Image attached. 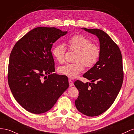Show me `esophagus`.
I'll return each mask as SVG.
<instances>
[{
  "label": "esophagus",
  "mask_w": 134,
  "mask_h": 134,
  "mask_svg": "<svg viewBox=\"0 0 134 134\" xmlns=\"http://www.w3.org/2000/svg\"><path fill=\"white\" fill-rule=\"evenodd\" d=\"M68 81H69V85H70V86L71 87L72 86L74 85V82L72 81V80L71 79H69L68 80Z\"/></svg>",
  "instance_id": "34e87169"
}]
</instances>
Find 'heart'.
<instances>
[{"instance_id":"heart-1","label":"heart","mask_w":134,"mask_h":134,"mask_svg":"<svg viewBox=\"0 0 134 134\" xmlns=\"http://www.w3.org/2000/svg\"><path fill=\"white\" fill-rule=\"evenodd\" d=\"M68 43L70 50L76 52L74 59L76 62L59 67L58 72L68 78L74 79L83 71L84 66L90 68L97 63L100 57V50L97 44L80 34L71 37ZM66 51L64 45L59 44L53 48L52 54L57 62L63 63L65 62Z\"/></svg>"}]
</instances>
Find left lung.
<instances>
[{
    "instance_id": "1",
    "label": "left lung",
    "mask_w": 134,
    "mask_h": 134,
    "mask_svg": "<svg viewBox=\"0 0 134 134\" xmlns=\"http://www.w3.org/2000/svg\"><path fill=\"white\" fill-rule=\"evenodd\" d=\"M82 29L98 37L100 55L94 67L83 75L91 82H74L79 92L75 103L79 112L94 117L105 112L120 92L124 80L122 58L119 47L107 34L99 29Z\"/></svg>"
}]
</instances>
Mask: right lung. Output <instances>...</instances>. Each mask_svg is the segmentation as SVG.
<instances>
[{
    "label": "right lung",
    "mask_w": 134,
    "mask_h": 134,
    "mask_svg": "<svg viewBox=\"0 0 134 134\" xmlns=\"http://www.w3.org/2000/svg\"><path fill=\"white\" fill-rule=\"evenodd\" d=\"M67 33L55 27H36L19 40L10 53L9 86L16 100L30 112L50 110L69 86L66 76L52 74L55 71L53 44Z\"/></svg>",
    "instance_id": "1"
}]
</instances>
